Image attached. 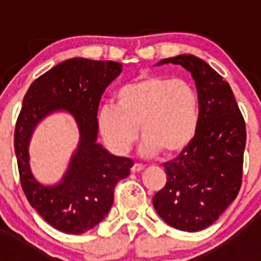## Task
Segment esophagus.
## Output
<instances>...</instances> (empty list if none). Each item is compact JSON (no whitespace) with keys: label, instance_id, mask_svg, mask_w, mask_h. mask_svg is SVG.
Segmentation results:
<instances>
[{"label":"esophagus","instance_id":"obj_1","mask_svg":"<svg viewBox=\"0 0 261 261\" xmlns=\"http://www.w3.org/2000/svg\"><path fill=\"white\" fill-rule=\"evenodd\" d=\"M144 170V166L141 165V163H135V165L132 166V172H140Z\"/></svg>","mask_w":261,"mask_h":261}]
</instances>
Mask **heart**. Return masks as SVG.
<instances>
[{
	"instance_id": "obj_1",
	"label": "heart",
	"mask_w": 261,
	"mask_h": 261,
	"mask_svg": "<svg viewBox=\"0 0 261 261\" xmlns=\"http://www.w3.org/2000/svg\"><path fill=\"white\" fill-rule=\"evenodd\" d=\"M114 105L99 110L98 125L114 151L133 146L141 128L142 151L174 156L196 137L200 124V96L186 80L145 74L120 87Z\"/></svg>"
}]
</instances>
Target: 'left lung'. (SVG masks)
Here are the masks:
<instances>
[{
	"label": "left lung",
	"instance_id": "left-lung-1",
	"mask_svg": "<svg viewBox=\"0 0 261 261\" xmlns=\"http://www.w3.org/2000/svg\"><path fill=\"white\" fill-rule=\"evenodd\" d=\"M191 71L200 96V124L186 150L163 165L167 183L153 197L156 213L183 231L211 226L238 196L246 123L227 81L192 55L165 59Z\"/></svg>",
	"mask_w": 261,
	"mask_h": 261
}]
</instances>
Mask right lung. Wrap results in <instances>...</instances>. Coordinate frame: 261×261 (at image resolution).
Returning <instances> with one entry per match:
<instances>
[{"instance_id": "right-lung-1", "label": "right lung", "mask_w": 261, "mask_h": 261, "mask_svg": "<svg viewBox=\"0 0 261 261\" xmlns=\"http://www.w3.org/2000/svg\"><path fill=\"white\" fill-rule=\"evenodd\" d=\"M121 68L115 61L66 60L36 78L23 98L14 132L20 186L32 208L66 234L86 232L107 216L115 186L133 166L129 158L112 155L96 144L99 102ZM56 109H66L75 116L81 142L62 183L44 187L31 175L27 147L32 129Z\"/></svg>"}]
</instances>
